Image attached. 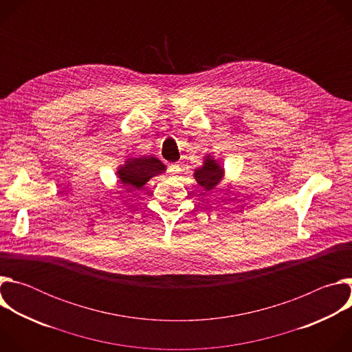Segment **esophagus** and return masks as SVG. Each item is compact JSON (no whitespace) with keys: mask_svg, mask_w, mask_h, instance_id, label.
Listing matches in <instances>:
<instances>
[{"mask_svg":"<svg viewBox=\"0 0 352 352\" xmlns=\"http://www.w3.org/2000/svg\"><path fill=\"white\" fill-rule=\"evenodd\" d=\"M179 171H181V166H179V164L174 163V164H170V166H168V173H171V174H178Z\"/></svg>","mask_w":352,"mask_h":352,"instance_id":"34e87169","label":"esophagus"}]
</instances>
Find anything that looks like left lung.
Wrapping results in <instances>:
<instances>
[{
  "label": "left lung",
  "mask_w": 352,
  "mask_h": 352,
  "mask_svg": "<svg viewBox=\"0 0 352 352\" xmlns=\"http://www.w3.org/2000/svg\"><path fill=\"white\" fill-rule=\"evenodd\" d=\"M193 177L199 186H202L205 190H212L224 178V168L217 160H214L213 156L206 155L204 159V166L195 170Z\"/></svg>",
  "instance_id": "1"
}]
</instances>
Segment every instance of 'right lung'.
<instances>
[{"label":"right lung","mask_w":352,"mask_h":352,"mask_svg":"<svg viewBox=\"0 0 352 352\" xmlns=\"http://www.w3.org/2000/svg\"><path fill=\"white\" fill-rule=\"evenodd\" d=\"M166 173V166L155 156L131 157L118 167L117 175L126 190L140 189L150 178Z\"/></svg>","instance_id":"right-lung-1"}]
</instances>
